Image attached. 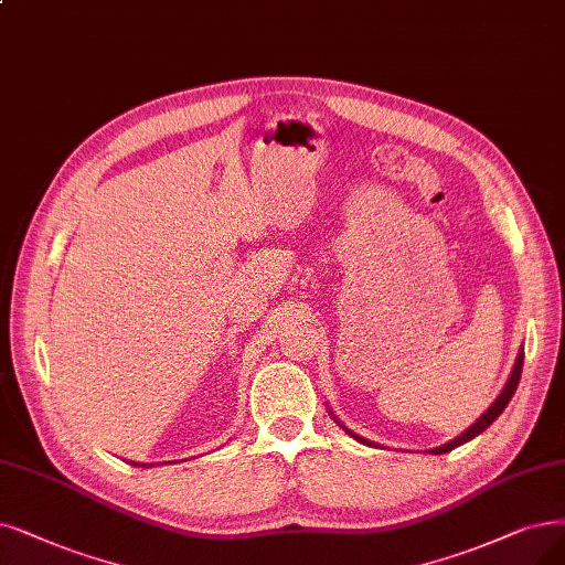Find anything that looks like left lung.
Segmentation results:
<instances>
[{
	"label": "left lung",
	"instance_id": "obj_1",
	"mask_svg": "<svg viewBox=\"0 0 565 565\" xmlns=\"http://www.w3.org/2000/svg\"><path fill=\"white\" fill-rule=\"evenodd\" d=\"M522 366H524V350H519V354H516V361H514V369H512V373H510V377H508V382H505V387H503V392L499 394V398H495L493 403H491V408L476 422L472 426H468L466 431L461 434V436H457L455 440H449V443H445L443 447H434L431 449V455H445V452H452L455 447H459V445H463V443H468V440H472L476 436H480L484 428H489L493 422H495V417H499L505 408H508V403H510V398H512V394H514V390H516V385H519V377H522ZM335 419V417H333ZM338 422V419H335ZM341 424V422H338ZM343 426V424H341ZM345 428V426H343ZM345 431L354 438V440H359V443H364V445H373L371 440H366V438H361V436H356L354 431H350V428H345Z\"/></svg>",
	"mask_w": 565,
	"mask_h": 565
}]
</instances>
